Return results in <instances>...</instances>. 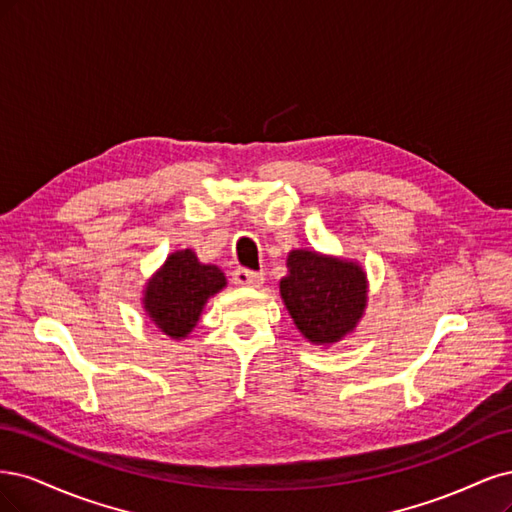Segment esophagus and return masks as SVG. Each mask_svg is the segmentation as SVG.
Segmentation results:
<instances>
[{
  "instance_id": "obj_1",
  "label": "esophagus",
  "mask_w": 512,
  "mask_h": 512,
  "mask_svg": "<svg viewBox=\"0 0 512 512\" xmlns=\"http://www.w3.org/2000/svg\"><path fill=\"white\" fill-rule=\"evenodd\" d=\"M232 280L236 285H240V287H253V289H257V287H261L263 285V274L261 272H253V270H246V268H236L234 270V274H232Z\"/></svg>"
}]
</instances>
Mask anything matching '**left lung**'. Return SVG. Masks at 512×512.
<instances>
[{
    "mask_svg": "<svg viewBox=\"0 0 512 512\" xmlns=\"http://www.w3.org/2000/svg\"><path fill=\"white\" fill-rule=\"evenodd\" d=\"M280 298L302 336L334 344L351 334L368 304V278L359 263L298 249L287 257Z\"/></svg>",
    "mask_w": 512,
    "mask_h": 512,
    "instance_id": "left-lung-1",
    "label": "left lung"
}]
</instances>
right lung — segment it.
<instances>
[{
  "instance_id": "right-lung-1",
  "label": "right lung",
  "mask_w": 512,
  "mask_h": 512,
  "mask_svg": "<svg viewBox=\"0 0 512 512\" xmlns=\"http://www.w3.org/2000/svg\"><path fill=\"white\" fill-rule=\"evenodd\" d=\"M227 285L217 266L200 263L191 249L168 255L144 289V310L163 334L183 340L200 321L202 308Z\"/></svg>"
}]
</instances>
